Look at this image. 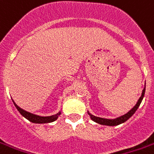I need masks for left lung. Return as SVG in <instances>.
<instances>
[{
  "mask_svg": "<svg viewBox=\"0 0 154 154\" xmlns=\"http://www.w3.org/2000/svg\"><path fill=\"white\" fill-rule=\"evenodd\" d=\"M144 94H145V88H144V89L143 90V93H142V95H141L140 99H138L137 103V104L135 105L134 107L132 108V109H131L127 114H125V115H124V116H122L121 117H118V118H116V119H114V120L103 119V118H100V117H96L94 116H93V115H91L90 113H88H88L89 116L91 117V119H92L93 121H95V122H97V123H99V124H100V125H109V126H114V125H120V124H121V123H124L125 121H127L130 117L132 116V115L137 111V108L139 107L140 103H141L142 100H143Z\"/></svg>",
  "mask_w": 154,
  "mask_h": 154,
  "instance_id": "obj_1",
  "label": "left lung"
}]
</instances>
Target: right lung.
Instances as JSON below:
<instances>
[{
	"label": "right lung",
	"mask_w": 154,
	"mask_h": 154,
	"mask_svg": "<svg viewBox=\"0 0 154 154\" xmlns=\"http://www.w3.org/2000/svg\"><path fill=\"white\" fill-rule=\"evenodd\" d=\"M13 103H14V102H13ZM14 104H15L16 108L17 109V110L19 111L20 114H21L23 116H24L26 119H28L29 121L33 122V123H38V124L50 123V122H52V121H55L60 116V113H58V114L54 115V116H36V115H33V114H31V113L25 111L23 109H21L20 107H18L15 103H14Z\"/></svg>",
	"instance_id": "1"
}]
</instances>
